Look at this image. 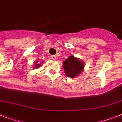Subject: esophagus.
<instances>
[{
    "label": "esophagus",
    "instance_id": "obj_1",
    "mask_svg": "<svg viewBox=\"0 0 122 122\" xmlns=\"http://www.w3.org/2000/svg\"><path fill=\"white\" fill-rule=\"evenodd\" d=\"M51 58L53 59V60H56V56H51Z\"/></svg>",
    "mask_w": 122,
    "mask_h": 122
}]
</instances>
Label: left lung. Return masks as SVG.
Returning a JSON list of instances; mask_svg holds the SVG:
<instances>
[{"label":"left lung","mask_w":122,"mask_h":122,"mask_svg":"<svg viewBox=\"0 0 122 122\" xmlns=\"http://www.w3.org/2000/svg\"><path fill=\"white\" fill-rule=\"evenodd\" d=\"M84 66V63L81 60L74 56H70L63 62V64L65 75L70 78L78 76L83 71Z\"/></svg>","instance_id":"8db88e82"}]
</instances>
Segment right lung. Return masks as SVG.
Returning <instances> with one entry per match:
<instances>
[{"label":"right lung","mask_w":122,"mask_h":122,"mask_svg":"<svg viewBox=\"0 0 122 122\" xmlns=\"http://www.w3.org/2000/svg\"><path fill=\"white\" fill-rule=\"evenodd\" d=\"M41 63H43V62H41ZM41 63H38V61H36V62H35V63H34V65H35V66H34V68H39V67H40L41 66Z\"/></svg>","instance_id":"add662e5"}]
</instances>
